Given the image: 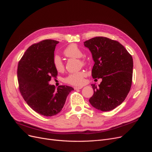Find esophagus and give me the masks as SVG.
Here are the masks:
<instances>
[{"label": "esophagus", "instance_id": "34e87169", "mask_svg": "<svg viewBox=\"0 0 152 152\" xmlns=\"http://www.w3.org/2000/svg\"><path fill=\"white\" fill-rule=\"evenodd\" d=\"M83 88V86H75V87H74V89L75 90H76V89H81Z\"/></svg>", "mask_w": 152, "mask_h": 152}]
</instances>
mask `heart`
<instances>
[{
	"label": "heart",
	"instance_id": "heart-1",
	"mask_svg": "<svg viewBox=\"0 0 152 152\" xmlns=\"http://www.w3.org/2000/svg\"><path fill=\"white\" fill-rule=\"evenodd\" d=\"M63 54L67 58H79V61L82 65H85L87 63L86 60L81 58L83 56L82 50L76 44H71L68 46L63 51ZM53 64L55 69L58 72H61L64 69V65L61 58L58 55L55 56L53 59ZM86 75L84 71H81L69 74L65 78L64 80L66 83L68 84L75 86H80L84 84V77Z\"/></svg>",
	"mask_w": 152,
	"mask_h": 152
}]
</instances>
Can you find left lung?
<instances>
[{"label": "left lung", "instance_id": "1", "mask_svg": "<svg viewBox=\"0 0 152 152\" xmlns=\"http://www.w3.org/2000/svg\"><path fill=\"white\" fill-rule=\"evenodd\" d=\"M94 61L92 69L94 79L101 78L97 88L91 84L94 94L89 102L101 111H110L126 98L132 82L133 59L124 46L110 38L97 37L84 42Z\"/></svg>", "mask_w": 152, "mask_h": 152}]
</instances>
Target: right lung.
Segmentation results:
<instances>
[{"instance_id": "add662e5", "label": "right lung", "mask_w": 152, "mask_h": 152, "mask_svg": "<svg viewBox=\"0 0 152 152\" xmlns=\"http://www.w3.org/2000/svg\"><path fill=\"white\" fill-rule=\"evenodd\" d=\"M58 43L45 39L32 45L18 64L19 90L23 98L33 110L46 117L60 113L69 92L74 90L68 86H59L56 90L53 85H49L51 77L58 75L53 59Z\"/></svg>"}]
</instances>
